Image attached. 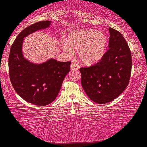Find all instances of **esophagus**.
Returning <instances> with one entry per match:
<instances>
[{
	"label": "esophagus",
	"instance_id": "esophagus-1",
	"mask_svg": "<svg viewBox=\"0 0 147 147\" xmlns=\"http://www.w3.org/2000/svg\"><path fill=\"white\" fill-rule=\"evenodd\" d=\"M71 70H77L78 69V65L75 63H73L71 65Z\"/></svg>",
	"mask_w": 147,
	"mask_h": 147
}]
</instances>
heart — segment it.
Returning <instances> with one entry per match:
<instances>
[{
	"instance_id": "heart-1",
	"label": "heart",
	"mask_w": 147,
	"mask_h": 147,
	"mask_svg": "<svg viewBox=\"0 0 147 147\" xmlns=\"http://www.w3.org/2000/svg\"><path fill=\"white\" fill-rule=\"evenodd\" d=\"M69 45L78 50V57L81 63L86 65L99 61L105 53L107 39L105 34L94 30H80L69 34ZM67 50L72 49L67 46Z\"/></svg>"
}]
</instances>
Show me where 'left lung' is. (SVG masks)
Segmentation results:
<instances>
[{"label":"left lung","instance_id":"1","mask_svg":"<svg viewBox=\"0 0 147 147\" xmlns=\"http://www.w3.org/2000/svg\"><path fill=\"white\" fill-rule=\"evenodd\" d=\"M109 50L101 60L90 67H81V84L93 101L105 104L113 101L129 84L131 54L124 37L109 27Z\"/></svg>","mask_w":147,"mask_h":147}]
</instances>
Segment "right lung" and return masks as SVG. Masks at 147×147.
<instances>
[{"instance_id":"right-lung-1","label":"right lung","mask_w":147,"mask_h":147,"mask_svg":"<svg viewBox=\"0 0 147 147\" xmlns=\"http://www.w3.org/2000/svg\"><path fill=\"white\" fill-rule=\"evenodd\" d=\"M50 23L42 21L23 29L11 44L8 57L9 76L13 88L25 101L38 106L47 105L54 101L71 69V61L60 62L50 59L36 65L23 56V38L48 27Z\"/></svg>"}]
</instances>
